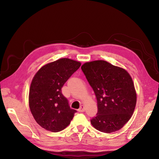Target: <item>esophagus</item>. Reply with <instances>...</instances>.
Masks as SVG:
<instances>
[{
	"label": "esophagus",
	"mask_w": 159,
	"mask_h": 159,
	"mask_svg": "<svg viewBox=\"0 0 159 159\" xmlns=\"http://www.w3.org/2000/svg\"><path fill=\"white\" fill-rule=\"evenodd\" d=\"M78 111H79V112H84V111H85V109H84V106L82 105V106H80V107L79 108V109L78 110Z\"/></svg>",
	"instance_id": "1"
}]
</instances>
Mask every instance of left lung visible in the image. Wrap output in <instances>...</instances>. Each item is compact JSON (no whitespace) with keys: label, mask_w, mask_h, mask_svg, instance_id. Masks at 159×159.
<instances>
[{"label":"left lung","mask_w":159,"mask_h":159,"mask_svg":"<svg viewBox=\"0 0 159 159\" xmlns=\"http://www.w3.org/2000/svg\"><path fill=\"white\" fill-rule=\"evenodd\" d=\"M97 100V116L91 120L97 130L110 133L120 129L134 112L137 94L126 70L105 61L86 62L81 67Z\"/></svg>","instance_id":"1"}]
</instances>
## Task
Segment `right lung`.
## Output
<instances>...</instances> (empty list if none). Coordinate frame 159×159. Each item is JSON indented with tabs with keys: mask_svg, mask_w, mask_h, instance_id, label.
<instances>
[{
	"mask_svg": "<svg viewBox=\"0 0 159 159\" xmlns=\"http://www.w3.org/2000/svg\"><path fill=\"white\" fill-rule=\"evenodd\" d=\"M80 65V62L70 58H61L42 67L33 77L29 106L36 122L45 129L52 132L63 130L77 112L70 108L61 89Z\"/></svg>",
	"mask_w": 159,
	"mask_h": 159,
	"instance_id": "add662e5",
	"label": "right lung"
}]
</instances>
